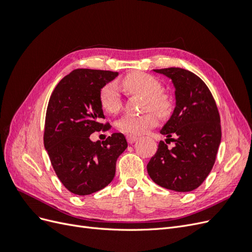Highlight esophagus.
<instances>
[{
    "mask_svg": "<svg viewBox=\"0 0 252 252\" xmlns=\"http://www.w3.org/2000/svg\"><path fill=\"white\" fill-rule=\"evenodd\" d=\"M126 138H127V142H128L129 144H132V143H134L136 140H138V136H136V135H131V134L127 135Z\"/></svg>",
    "mask_w": 252,
    "mask_h": 252,
    "instance_id": "esophagus-1",
    "label": "esophagus"
}]
</instances>
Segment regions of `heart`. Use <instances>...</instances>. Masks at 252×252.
Segmentation results:
<instances>
[{
	"instance_id": "obj_1",
	"label": "heart",
	"mask_w": 252,
	"mask_h": 252,
	"mask_svg": "<svg viewBox=\"0 0 252 252\" xmlns=\"http://www.w3.org/2000/svg\"><path fill=\"white\" fill-rule=\"evenodd\" d=\"M123 86L130 94H139L145 97L144 108L155 110L158 116L165 117L171 110L170 97L161 93V83L155 77L144 72H132L126 75ZM100 104L109 113H116L122 107V98L117 83L109 82L100 91ZM158 119L155 112L148 111L140 116L127 114L121 118L117 127L120 131L127 134H142L155 127Z\"/></svg>"
}]
</instances>
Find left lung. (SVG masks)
Instances as JSON below:
<instances>
[{"label":"left lung","mask_w":252,"mask_h":252,"mask_svg":"<svg viewBox=\"0 0 252 252\" xmlns=\"http://www.w3.org/2000/svg\"><path fill=\"white\" fill-rule=\"evenodd\" d=\"M172 81L175 107L161 129L174 147L161 141L147 164L156 184L178 192L196 189L208 177L222 138L220 120L215 98L206 84L193 72L171 67L155 69ZM172 135L175 139H169Z\"/></svg>","instance_id":"left-lung-1"}]
</instances>
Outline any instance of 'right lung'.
Masks as SVG:
<instances>
[{
	"mask_svg": "<svg viewBox=\"0 0 252 252\" xmlns=\"http://www.w3.org/2000/svg\"><path fill=\"white\" fill-rule=\"evenodd\" d=\"M118 72L75 69L59 82L49 98L44 146L62 184L70 192L88 195L107 186L116 174L118 158L127 148L123 133L93 142L90 134L107 130L100 104L102 87Z\"/></svg>",
	"mask_w": 252,
	"mask_h": 252,
	"instance_id": "obj_1",
	"label": "right lung"
}]
</instances>
